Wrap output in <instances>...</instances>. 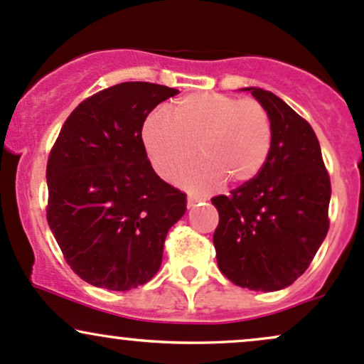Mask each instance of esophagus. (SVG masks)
<instances>
[{
    "mask_svg": "<svg viewBox=\"0 0 364 364\" xmlns=\"http://www.w3.org/2000/svg\"><path fill=\"white\" fill-rule=\"evenodd\" d=\"M199 201H201V198H198V196H193V194H189L187 196V206H196V204H198Z\"/></svg>",
    "mask_w": 364,
    "mask_h": 364,
    "instance_id": "obj_1",
    "label": "esophagus"
}]
</instances>
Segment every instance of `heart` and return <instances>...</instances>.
Here are the masks:
<instances>
[{
    "label": "heart",
    "mask_w": 364,
    "mask_h": 364,
    "mask_svg": "<svg viewBox=\"0 0 364 364\" xmlns=\"http://www.w3.org/2000/svg\"><path fill=\"white\" fill-rule=\"evenodd\" d=\"M142 142L154 170L171 178L196 154L178 177L191 191H210L227 181L242 186L255 181L267 165L273 142L268 109L256 100L223 92H193L177 100L170 117L151 112L142 124Z\"/></svg>",
    "instance_id": "b5f03b06"
}]
</instances>
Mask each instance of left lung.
I'll return each instance as SVG.
<instances>
[{
  "instance_id": "obj_1",
  "label": "left lung",
  "mask_w": 364,
  "mask_h": 364,
  "mask_svg": "<svg viewBox=\"0 0 364 364\" xmlns=\"http://www.w3.org/2000/svg\"><path fill=\"white\" fill-rule=\"evenodd\" d=\"M247 89L272 117V151L255 181L211 199L220 215L213 244L228 280L273 292L311 264L330 227L332 186L311 125L273 92Z\"/></svg>"
}]
</instances>
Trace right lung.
I'll return each mask as SVG.
<instances>
[{
  "instance_id": "1",
  "label": "right lung",
  "mask_w": 364,
  "mask_h": 364,
  "mask_svg": "<svg viewBox=\"0 0 364 364\" xmlns=\"http://www.w3.org/2000/svg\"><path fill=\"white\" fill-rule=\"evenodd\" d=\"M177 89L122 82L92 94L65 120L48 158L46 218L80 279L109 291L146 284L187 198L154 173L142 124Z\"/></svg>"
}]
</instances>
